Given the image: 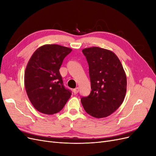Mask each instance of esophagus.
Wrapping results in <instances>:
<instances>
[{"mask_svg": "<svg viewBox=\"0 0 156 156\" xmlns=\"http://www.w3.org/2000/svg\"><path fill=\"white\" fill-rule=\"evenodd\" d=\"M79 91V88L78 87L75 88V89H73V94H75V95H76V94H78Z\"/></svg>", "mask_w": 156, "mask_h": 156, "instance_id": "obj_1", "label": "esophagus"}]
</instances>
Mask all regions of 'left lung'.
<instances>
[{
  "label": "left lung",
  "mask_w": 156,
  "mask_h": 156,
  "mask_svg": "<svg viewBox=\"0 0 156 156\" xmlns=\"http://www.w3.org/2000/svg\"><path fill=\"white\" fill-rule=\"evenodd\" d=\"M89 68L91 92L81 101L88 115L100 119L114 112L123 102L127 80L123 66L112 51L98 47L84 49Z\"/></svg>",
  "instance_id": "obj_1"
}]
</instances>
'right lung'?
I'll return each mask as SVG.
<instances>
[{"mask_svg": "<svg viewBox=\"0 0 156 156\" xmlns=\"http://www.w3.org/2000/svg\"><path fill=\"white\" fill-rule=\"evenodd\" d=\"M72 49L45 45L37 49L28 62L25 86L29 100L39 112L53 115L62 109L72 91L64 86L59 69Z\"/></svg>", "mask_w": 156, "mask_h": 156, "instance_id": "obj_1", "label": "right lung"}]
</instances>
